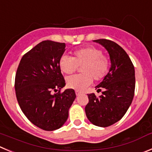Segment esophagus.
I'll return each mask as SVG.
<instances>
[{
  "label": "esophagus",
  "instance_id": "34e87169",
  "mask_svg": "<svg viewBox=\"0 0 152 152\" xmlns=\"http://www.w3.org/2000/svg\"><path fill=\"white\" fill-rule=\"evenodd\" d=\"M81 94L80 91H76V96H79V94Z\"/></svg>",
  "mask_w": 152,
  "mask_h": 152
}]
</instances>
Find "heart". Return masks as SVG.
Instances as JSON below:
<instances>
[{
  "mask_svg": "<svg viewBox=\"0 0 152 152\" xmlns=\"http://www.w3.org/2000/svg\"><path fill=\"white\" fill-rule=\"evenodd\" d=\"M59 66L63 73L72 74L81 68L82 74L66 78V86L76 91H83L91 84L93 79L100 81L105 77L110 69V61L103 55L100 49L94 46L82 48L73 52V58L64 55L61 57Z\"/></svg>",
  "mask_w": 152,
  "mask_h": 152,
  "instance_id": "1",
  "label": "heart"
}]
</instances>
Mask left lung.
Here are the masks:
<instances>
[{"instance_id":"left-lung-1","label":"left lung","mask_w":152,"mask_h":152,"mask_svg":"<svg viewBox=\"0 0 152 152\" xmlns=\"http://www.w3.org/2000/svg\"><path fill=\"white\" fill-rule=\"evenodd\" d=\"M100 44L110 55L111 66L101 83L96 86L102 95L88 94L85 110L90 122L101 127H109L122 118L132 103L135 91V70L125 51L109 39L93 40Z\"/></svg>"}]
</instances>
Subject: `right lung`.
<instances>
[{"instance_id":"add662e5","label":"right lung","mask_w":152,"mask_h":152,"mask_svg":"<svg viewBox=\"0 0 152 152\" xmlns=\"http://www.w3.org/2000/svg\"><path fill=\"white\" fill-rule=\"evenodd\" d=\"M64 42L44 40L23 55L15 79L16 98L21 110L34 125L44 130L59 129L68 118L76 94L65 89L59 66Z\"/></svg>"}]
</instances>
